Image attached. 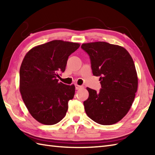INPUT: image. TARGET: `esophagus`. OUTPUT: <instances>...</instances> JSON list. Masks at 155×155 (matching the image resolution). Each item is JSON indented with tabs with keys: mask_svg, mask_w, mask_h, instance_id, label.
I'll use <instances>...</instances> for the list:
<instances>
[{
	"mask_svg": "<svg viewBox=\"0 0 155 155\" xmlns=\"http://www.w3.org/2000/svg\"><path fill=\"white\" fill-rule=\"evenodd\" d=\"M81 88H82V86H80V85H78L77 84H75V88H76V90L80 89Z\"/></svg>",
	"mask_w": 155,
	"mask_h": 155,
	"instance_id": "34e87169",
	"label": "esophagus"
}]
</instances>
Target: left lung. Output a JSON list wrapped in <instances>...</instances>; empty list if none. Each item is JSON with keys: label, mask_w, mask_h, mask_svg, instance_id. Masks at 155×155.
I'll list each match as a JSON object with an SVG mask.
<instances>
[{"label": "left lung", "mask_w": 155, "mask_h": 155, "mask_svg": "<svg viewBox=\"0 0 155 155\" xmlns=\"http://www.w3.org/2000/svg\"><path fill=\"white\" fill-rule=\"evenodd\" d=\"M89 56L92 72L100 77L99 92L87 87L83 104L88 117L97 123L110 125L120 120L130 108L137 91L135 66L128 51L106 42L83 44Z\"/></svg>", "instance_id": "left-lung-1"}]
</instances>
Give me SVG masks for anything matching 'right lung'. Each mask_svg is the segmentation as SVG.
<instances>
[{
	"label": "right lung",
	"mask_w": 155,
	"mask_h": 155,
	"mask_svg": "<svg viewBox=\"0 0 155 155\" xmlns=\"http://www.w3.org/2000/svg\"><path fill=\"white\" fill-rule=\"evenodd\" d=\"M80 45L55 40L29 51L20 68V91L32 117L39 123L52 125L63 118L68 101L74 95V84L59 83L68 57Z\"/></svg>",
	"instance_id": "right-lung-1"
}]
</instances>
